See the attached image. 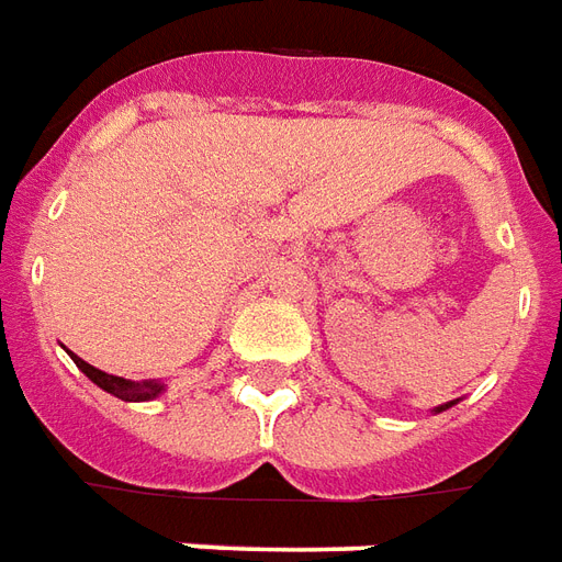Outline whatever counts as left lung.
Returning <instances> with one entry per match:
<instances>
[{
  "label": "left lung",
  "instance_id": "8db88e82",
  "mask_svg": "<svg viewBox=\"0 0 562 562\" xmlns=\"http://www.w3.org/2000/svg\"><path fill=\"white\" fill-rule=\"evenodd\" d=\"M445 408H451V402H448V405H441V408H436V412H445Z\"/></svg>",
  "mask_w": 562,
  "mask_h": 562
}]
</instances>
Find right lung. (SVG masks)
<instances>
[{"mask_svg": "<svg viewBox=\"0 0 562 562\" xmlns=\"http://www.w3.org/2000/svg\"><path fill=\"white\" fill-rule=\"evenodd\" d=\"M71 360H75V366H78L83 375L90 378L97 387H102L105 393H111V396H117V400L123 402H145L162 393L160 381H126V378L109 375V372H102V369H97V366H90L87 360H81L78 353H71Z\"/></svg>", "mask_w": 562, "mask_h": 562, "instance_id": "add662e5", "label": "right lung"}]
</instances>
